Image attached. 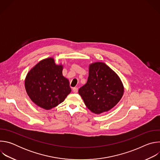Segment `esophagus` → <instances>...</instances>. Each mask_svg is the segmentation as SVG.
<instances>
[{"mask_svg":"<svg viewBox=\"0 0 160 160\" xmlns=\"http://www.w3.org/2000/svg\"><path fill=\"white\" fill-rule=\"evenodd\" d=\"M73 91L75 93H77L78 92V88L77 87H74L73 88Z\"/></svg>","mask_w":160,"mask_h":160,"instance_id":"esophagus-1","label":"esophagus"}]
</instances>
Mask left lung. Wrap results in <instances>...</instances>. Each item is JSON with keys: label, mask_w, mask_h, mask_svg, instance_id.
Listing matches in <instances>:
<instances>
[{"label": "left lung", "mask_w": 160, "mask_h": 160, "mask_svg": "<svg viewBox=\"0 0 160 160\" xmlns=\"http://www.w3.org/2000/svg\"><path fill=\"white\" fill-rule=\"evenodd\" d=\"M123 92L119 77L101 62L90 65L87 82L78 90L87 108L96 114L112 108L120 101Z\"/></svg>", "instance_id": "left-lung-1"}]
</instances>
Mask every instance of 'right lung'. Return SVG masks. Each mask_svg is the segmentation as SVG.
Listing matches in <instances>:
<instances>
[{"mask_svg":"<svg viewBox=\"0 0 160 160\" xmlns=\"http://www.w3.org/2000/svg\"><path fill=\"white\" fill-rule=\"evenodd\" d=\"M62 71V66L50 58L40 61L28 73L25 88L35 104L49 110L64 101L72 89Z\"/></svg>","mask_w":160,"mask_h":160,"instance_id":"obj_1","label":"right lung"}]
</instances>
